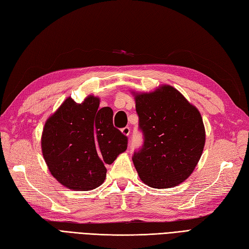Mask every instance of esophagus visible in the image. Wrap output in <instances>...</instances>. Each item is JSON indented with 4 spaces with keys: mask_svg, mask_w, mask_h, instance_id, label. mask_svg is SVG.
I'll list each match as a JSON object with an SVG mask.
<instances>
[{
    "mask_svg": "<svg viewBox=\"0 0 249 249\" xmlns=\"http://www.w3.org/2000/svg\"><path fill=\"white\" fill-rule=\"evenodd\" d=\"M121 131H122V134L124 136H126V137H128L130 135V128H129V127H127V126L124 127V128L121 129Z\"/></svg>",
    "mask_w": 249,
    "mask_h": 249,
    "instance_id": "1",
    "label": "esophagus"
}]
</instances>
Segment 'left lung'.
I'll return each instance as SVG.
<instances>
[{"label":"left lung","mask_w":249,"mask_h":249,"mask_svg":"<svg viewBox=\"0 0 249 249\" xmlns=\"http://www.w3.org/2000/svg\"><path fill=\"white\" fill-rule=\"evenodd\" d=\"M144 144L132 162L141 180L155 189L174 188L192 174L204 151L206 131L198 109L174 87L131 92Z\"/></svg>","instance_id":"8db88e82"}]
</instances>
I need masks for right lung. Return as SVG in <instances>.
<instances>
[{
  "mask_svg": "<svg viewBox=\"0 0 249 249\" xmlns=\"http://www.w3.org/2000/svg\"><path fill=\"white\" fill-rule=\"evenodd\" d=\"M110 107L100 108V97L82 103L66 98L49 117L41 136L42 155L49 171L63 187L90 191L106 178L111 164L126 151L127 137L112 123Z\"/></svg>",
  "mask_w": 249,
  "mask_h": 249,
  "instance_id": "obj_1",
  "label": "right lung"
}]
</instances>
